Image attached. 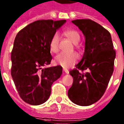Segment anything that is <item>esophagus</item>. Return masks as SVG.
I'll return each instance as SVG.
<instances>
[{
    "instance_id": "obj_1",
    "label": "esophagus",
    "mask_w": 124,
    "mask_h": 124,
    "mask_svg": "<svg viewBox=\"0 0 124 124\" xmlns=\"http://www.w3.org/2000/svg\"><path fill=\"white\" fill-rule=\"evenodd\" d=\"M63 72H65V74H69V71L67 69H66V68H63Z\"/></svg>"
}]
</instances>
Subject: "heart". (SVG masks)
<instances>
[{
  "label": "heart",
  "mask_w": 124,
  "mask_h": 124,
  "mask_svg": "<svg viewBox=\"0 0 124 124\" xmlns=\"http://www.w3.org/2000/svg\"><path fill=\"white\" fill-rule=\"evenodd\" d=\"M64 35L70 39L74 44H78L81 39L80 34L78 31L73 29H68L64 31ZM59 34L56 32L52 36L50 39L49 48L50 50L53 53H56L59 50ZM79 59V56L77 53H60L54 58V62L56 65H60L63 68H68L76 63Z\"/></svg>",
  "instance_id": "obj_1"
}]
</instances>
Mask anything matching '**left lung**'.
Masks as SVG:
<instances>
[{"label": "left lung", "instance_id": "left-lung-1", "mask_svg": "<svg viewBox=\"0 0 124 124\" xmlns=\"http://www.w3.org/2000/svg\"><path fill=\"white\" fill-rule=\"evenodd\" d=\"M85 37V52L76 68L69 74L73 84L68 92L70 101L79 106L92 105L102 97L113 72L115 50L108 31L90 19L72 21ZM79 70H88L81 73Z\"/></svg>", "mask_w": 124, "mask_h": 124}]
</instances>
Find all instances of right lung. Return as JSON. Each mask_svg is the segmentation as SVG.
I'll return each mask as SVG.
<instances>
[{"instance_id": "add662e5", "label": "right lung", "mask_w": 124, "mask_h": 124, "mask_svg": "<svg viewBox=\"0 0 124 124\" xmlns=\"http://www.w3.org/2000/svg\"><path fill=\"white\" fill-rule=\"evenodd\" d=\"M65 22V20H37L16 36L11 56V74L20 97L29 104L45 102L50 95L52 83L62 74L61 66L45 67L52 60L50 39Z\"/></svg>"}]
</instances>
